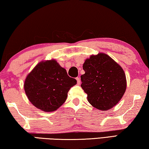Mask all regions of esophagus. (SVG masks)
<instances>
[{
    "mask_svg": "<svg viewBox=\"0 0 149 149\" xmlns=\"http://www.w3.org/2000/svg\"><path fill=\"white\" fill-rule=\"evenodd\" d=\"M76 79L77 80V84L79 85L80 84V78L77 77V78H76Z\"/></svg>",
    "mask_w": 149,
    "mask_h": 149,
    "instance_id": "1",
    "label": "esophagus"
}]
</instances>
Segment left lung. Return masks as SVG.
<instances>
[{
    "mask_svg": "<svg viewBox=\"0 0 149 149\" xmlns=\"http://www.w3.org/2000/svg\"><path fill=\"white\" fill-rule=\"evenodd\" d=\"M81 87L87 94L88 101L102 111L111 109L125 93V74L120 65L105 53L91 55L83 64Z\"/></svg>",
    "mask_w": 149,
    "mask_h": 149,
    "instance_id": "left-lung-1",
    "label": "left lung"
}]
</instances>
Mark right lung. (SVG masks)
I'll return each mask as SVG.
<instances>
[{
	"instance_id": "add662e5",
	"label": "right lung",
	"mask_w": 149,
	"mask_h": 149,
	"mask_svg": "<svg viewBox=\"0 0 149 149\" xmlns=\"http://www.w3.org/2000/svg\"><path fill=\"white\" fill-rule=\"evenodd\" d=\"M77 80L55 60L39 63L24 82V91L30 102L45 112L54 111L66 101L68 92Z\"/></svg>"
}]
</instances>
